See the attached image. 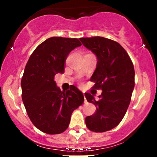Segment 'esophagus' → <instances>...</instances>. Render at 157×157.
<instances>
[{
  "label": "esophagus",
  "instance_id": "obj_1",
  "mask_svg": "<svg viewBox=\"0 0 157 157\" xmlns=\"http://www.w3.org/2000/svg\"><path fill=\"white\" fill-rule=\"evenodd\" d=\"M83 96L85 97V94L84 93H83ZM86 102V98H85V102Z\"/></svg>",
  "mask_w": 157,
  "mask_h": 157
}]
</instances>
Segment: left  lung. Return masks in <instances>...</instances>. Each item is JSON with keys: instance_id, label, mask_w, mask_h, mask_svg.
Listing matches in <instances>:
<instances>
[{"instance_id": "left-lung-1", "label": "left lung", "mask_w": 157, "mask_h": 157, "mask_svg": "<svg viewBox=\"0 0 157 157\" xmlns=\"http://www.w3.org/2000/svg\"><path fill=\"white\" fill-rule=\"evenodd\" d=\"M85 47L97 56V63L91 81L94 89H101L100 100L86 93V100L97 106L96 112L86 117L90 131L105 132L119 125L125 116L134 88V68L130 57L116 41L103 37H82Z\"/></svg>"}]
</instances>
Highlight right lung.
<instances>
[{
    "instance_id": "add662e5",
    "label": "right lung",
    "mask_w": 157,
    "mask_h": 157,
    "mask_svg": "<svg viewBox=\"0 0 157 157\" xmlns=\"http://www.w3.org/2000/svg\"><path fill=\"white\" fill-rule=\"evenodd\" d=\"M77 38L52 37L40 44L30 56L21 79L22 100L34 125L48 134L68 128L71 113L84 102L76 86L61 91L54 80L63 74L68 54L81 46Z\"/></svg>"
}]
</instances>
